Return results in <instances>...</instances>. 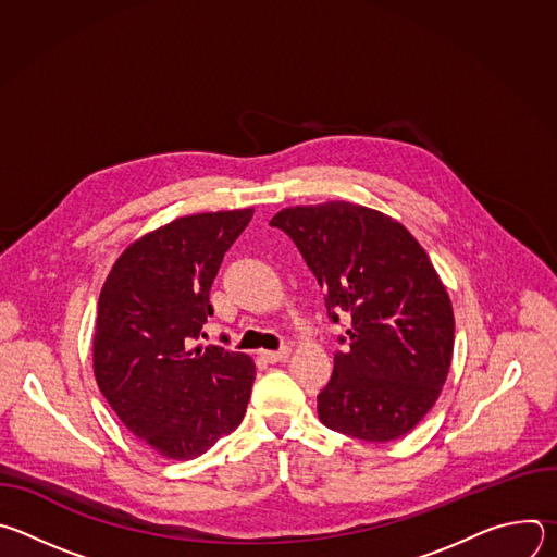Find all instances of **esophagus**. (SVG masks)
I'll return each mask as SVG.
<instances>
[{
  "instance_id": "34e87169",
  "label": "esophagus",
  "mask_w": 557,
  "mask_h": 557,
  "mask_svg": "<svg viewBox=\"0 0 557 557\" xmlns=\"http://www.w3.org/2000/svg\"><path fill=\"white\" fill-rule=\"evenodd\" d=\"M262 357L269 361V363H280V361H286L290 357V348H280V350H264Z\"/></svg>"
}]
</instances>
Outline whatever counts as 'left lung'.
<instances>
[{
    "label": "left lung",
    "mask_w": 557,
    "mask_h": 557,
    "mask_svg": "<svg viewBox=\"0 0 557 557\" xmlns=\"http://www.w3.org/2000/svg\"><path fill=\"white\" fill-rule=\"evenodd\" d=\"M271 226L326 290L331 320L350 317L348 348L317 394L320 421L370 443L408 434L436 404L454 352L451 301L425 249L401 222L344 200L282 209Z\"/></svg>",
    "instance_id": "obj_1"
}]
</instances>
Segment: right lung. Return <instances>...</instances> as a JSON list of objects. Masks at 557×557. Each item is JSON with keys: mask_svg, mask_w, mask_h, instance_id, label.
<instances>
[{"mask_svg": "<svg viewBox=\"0 0 557 557\" xmlns=\"http://www.w3.org/2000/svg\"><path fill=\"white\" fill-rule=\"evenodd\" d=\"M253 209L196 213L149 231L114 262L99 297L92 361L123 425L172 460L205 454L240 425L256 363L196 346L224 253Z\"/></svg>", "mask_w": 557, "mask_h": 557, "instance_id": "obj_1", "label": "right lung"}]
</instances>
